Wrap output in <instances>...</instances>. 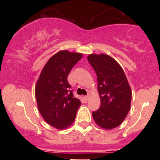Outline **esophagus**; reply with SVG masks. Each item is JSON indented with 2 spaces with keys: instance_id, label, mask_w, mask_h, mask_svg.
<instances>
[{
  "instance_id": "obj_1",
  "label": "esophagus",
  "mask_w": 160,
  "mask_h": 160,
  "mask_svg": "<svg viewBox=\"0 0 160 160\" xmlns=\"http://www.w3.org/2000/svg\"><path fill=\"white\" fill-rule=\"evenodd\" d=\"M89 98V95H86V96L84 97V100H85V101H87Z\"/></svg>"
}]
</instances>
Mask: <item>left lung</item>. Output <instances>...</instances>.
Masks as SVG:
<instances>
[{"instance_id": "1", "label": "left lung", "mask_w": 160, "mask_h": 160, "mask_svg": "<svg viewBox=\"0 0 160 160\" xmlns=\"http://www.w3.org/2000/svg\"><path fill=\"white\" fill-rule=\"evenodd\" d=\"M98 80L101 106L92 112L95 123L104 129H113L123 122L131 107L132 90L123 69L108 55L87 57Z\"/></svg>"}]
</instances>
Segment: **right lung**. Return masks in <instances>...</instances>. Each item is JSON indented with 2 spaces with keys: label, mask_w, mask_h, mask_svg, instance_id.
Here are the masks:
<instances>
[{
  "label": "right lung",
  "mask_w": 160,
  "mask_h": 160,
  "mask_svg": "<svg viewBox=\"0 0 160 160\" xmlns=\"http://www.w3.org/2000/svg\"><path fill=\"white\" fill-rule=\"evenodd\" d=\"M82 56V53L68 50L56 52L46 63L37 81L38 111L43 120L57 129H65L74 122L81 104L70 90L68 76Z\"/></svg>",
  "instance_id": "obj_1"
}]
</instances>
